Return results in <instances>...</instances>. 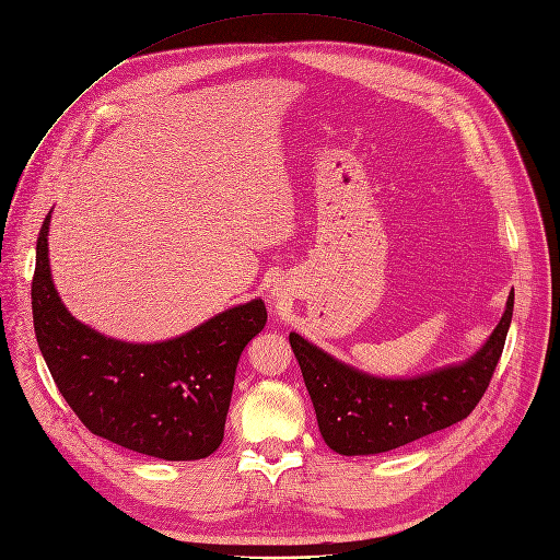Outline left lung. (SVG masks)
<instances>
[{"instance_id": "obj_1", "label": "left lung", "mask_w": 560, "mask_h": 560, "mask_svg": "<svg viewBox=\"0 0 560 560\" xmlns=\"http://www.w3.org/2000/svg\"><path fill=\"white\" fill-rule=\"evenodd\" d=\"M512 315L514 288L498 326L469 360L416 377L364 373L290 332L324 442L341 455H375L465 420L489 386Z\"/></svg>"}]
</instances>
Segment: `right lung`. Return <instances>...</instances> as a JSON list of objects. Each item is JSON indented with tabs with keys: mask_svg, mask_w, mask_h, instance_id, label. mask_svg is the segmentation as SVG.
<instances>
[{
	"mask_svg": "<svg viewBox=\"0 0 560 560\" xmlns=\"http://www.w3.org/2000/svg\"><path fill=\"white\" fill-rule=\"evenodd\" d=\"M50 212L37 236L31 288L42 358L82 424L161 460H200L223 442L236 364L266 322L264 299L238 303L154 343L107 337L75 319L48 261Z\"/></svg>",
	"mask_w": 560,
	"mask_h": 560,
	"instance_id": "obj_1",
	"label": "right lung"
}]
</instances>
